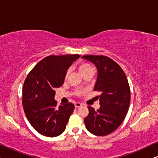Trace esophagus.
Returning <instances> with one entry per match:
<instances>
[{
	"label": "esophagus",
	"instance_id": "34e87169",
	"mask_svg": "<svg viewBox=\"0 0 158 158\" xmlns=\"http://www.w3.org/2000/svg\"><path fill=\"white\" fill-rule=\"evenodd\" d=\"M82 106V104H81V103H79V102H77V103H75V108H78L80 106Z\"/></svg>",
	"mask_w": 158,
	"mask_h": 158
}]
</instances>
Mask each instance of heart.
<instances>
[{
    "label": "heart",
    "mask_w": 158,
    "mask_h": 158,
    "mask_svg": "<svg viewBox=\"0 0 158 158\" xmlns=\"http://www.w3.org/2000/svg\"><path fill=\"white\" fill-rule=\"evenodd\" d=\"M77 68H78L79 71L81 72V73L83 75V76L84 75H85L86 74H88V73H94V68H93L91 64L88 63V62H79V63L77 64ZM69 74H70V70L68 69V70L65 71V73H64V80H67L68 78ZM84 92H85L84 90L78 89L75 90V95H77V96H81V95L83 94Z\"/></svg>",
    "instance_id": "1"
}]
</instances>
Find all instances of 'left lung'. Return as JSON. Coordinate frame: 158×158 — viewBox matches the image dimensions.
<instances>
[{
    "mask_svg": "<svg viewBox=\"0 0 158 158\" xmlns=\"http://www.w3.org/2000/svg\"><path fill=\"white\" fill-rule=\"evenodd\" d=\"M98 70L95 91L101 92L98 96L100 108L95 110L88 106L89 113L84 118L86 129L96 136H106L120 126L128 112L130 104V88L122 68L111 58L103 55H84Z\"/></svg>",
    "mask_w": 158,
    "mask_h": 158,
    "instance_id": "8db88e82",
    "label": "left lung"
}]
</instances>
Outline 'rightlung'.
Segmentation results:
<instances>
[{"label":"right lung","mask_w":158,"mask_h":158,"mask_svg":"<svg viewBox=\"0 0 158 158\" xmlns=\"http://www.w3.org/2000/svg\"><path fill=\"white\" fill-rule=\"evenodd\" d=\"M79 55H49L30 71L22 89L23 111L31 126L41 135L55 137L65 129L75 109L72 103L57 106L55 89L64 83L65 71Z\"/></svg>","instance_id":"obj_1"}]
</instances>
